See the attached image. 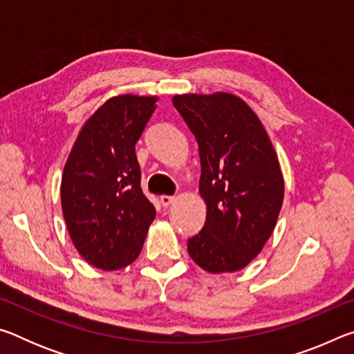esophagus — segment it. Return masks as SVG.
Listing matches in <instances>:
<instances>
[{
    "label": "esophagus",
    "mask_w": 354,
    "mask_h": 354,
    "mask_svg": "<svg viewBox=\"0 0 354 354\" xmlns=\"http://www.w3.org/2000/svg\"><path fill=\"white\" fill-rule=\"evenodd\" d=\"M173 201H175V196H171V195H162V196H160V205H162L164 207L170 206Z\"/></svg>",
    "instance_id": "1"
}]
</instances>
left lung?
Returning a JSON list of instances; mask_svg holds the SVG:
<instances>
[{
    "label": "left lung",
    "mask_w": 354,
    "mask_h": 354,
    "mask_svg": "<svg viewBox=\"0 0 354 354\" xmlns=\"http://www.w3.org/2000/svg\"><path fill=\"white\" fill-rule=\"evenodd\" d=\"M173 106L198 142L206 221L187 239L201 268L236 272L261 253L283 206L284 181L259 118L230 93L181 95Z\"/></svg>",
    "instance_id": "1"
}]
</instances>
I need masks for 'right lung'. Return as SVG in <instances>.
Returning <instances> with one entry per match:
<instances>
[{"label": "right lung", "mask_w": 354, "mask_h": 354, "mask_svg": "<svg viewBox=\"0 0 354 354\" xmlns=\"http://www.w3.org/2000/svg\"><path fill=\"white\" fill-rule=\"evenodd\" d=\"M156 101L134 95L106 101L84 124L65 164L61 200L70 237L84 259L103 270L136 261L156 217L136 156Z\"/></svg>", "instance_id": "obj_1"}]
</instances>
